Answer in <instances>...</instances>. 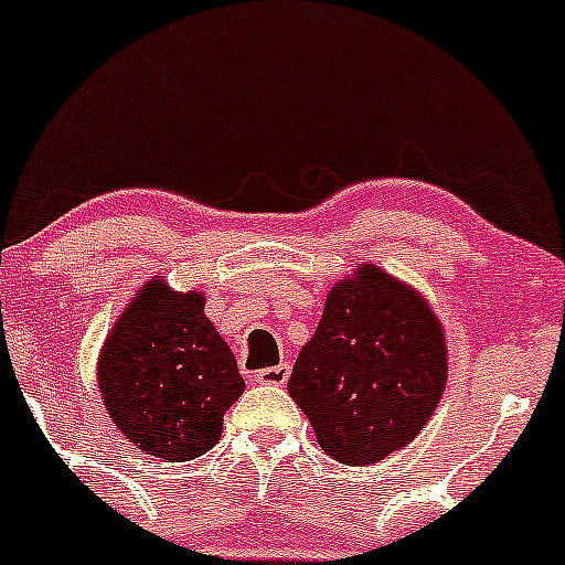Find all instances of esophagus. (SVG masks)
Segmentation results:
<instances>
[{"mask_svg":"<svg viewBox=\"0 0 565 565\" xmlns=\"http://www.w3.org/2000/svg\"><path fill=\"white\" fill-rule=\"evenodd\" d=\"M288 375H290L288 364H277V367H264L255 372L258 383H266V386H282V383L288 381Z\"/></svg>","mask_w":565,"mask_h":565,"instance_id":"34e87169","label":"esophagus"}]
</instances>
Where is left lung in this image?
Wrapping results in <instances>:
<instances>
[{
    "label": "left lung",
    "mask_w": 565,
    "mask_h": 565,
    "mask_svg": "<svg viewBox=\"0 0 565 565\" xmlns=\"http://www.w3.org/2000/svg\"><path fill=\"white\" fill-rule=\"evenodd\" d=\"M446 375L449 351L433 307L375 264H359L326 296L288 392L326 455L372 465L416 438L444 397Z\"/></svg>",
    "instance_id": "left-lung-1"
}]
</instances>
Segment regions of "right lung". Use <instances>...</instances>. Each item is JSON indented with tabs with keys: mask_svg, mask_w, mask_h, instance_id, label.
Here are the masks:
<instances>
[{
	"mask_svg": "<svg viewBox=\"0 0 565 565\" xmlns=\"http://www.w3.org/2000/svg\"><path fill=\"white\" fill-rule=\"evenodd\" d=\"M201 290L143 285L103 342L97 383L110 422L147 455H206L244 392L228 342L203 316Z\"/></svg>",
	"mask_w": 565,
	"mask_h": 565,
	"instance_id": "right-lung-1",
	"label": "right lung"
}]
</instances>
